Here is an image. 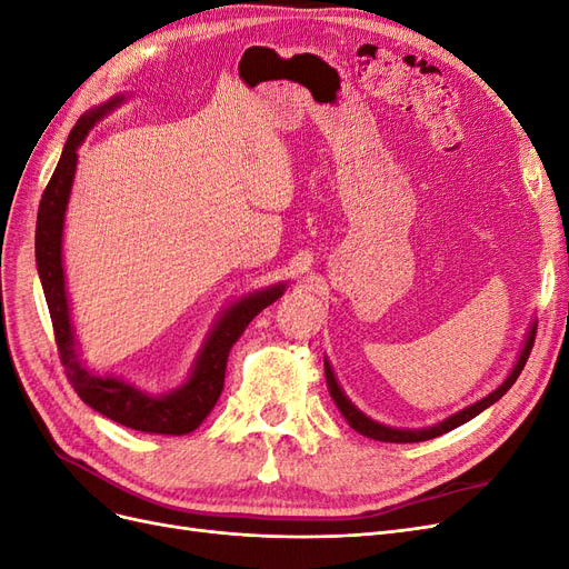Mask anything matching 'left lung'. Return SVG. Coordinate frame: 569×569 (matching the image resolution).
<instances>
[{
  "label": "left lung",
  "mask_w": 569,
  "mask_h": 569,
  "mask_svg": "<svg viewBox=\"0 0 569 569\" xmlns=\"http://www.w3.org/2000/svg\"><path fill=\"white\" fill-rule=\"evenodd\" d=\"M533 337H537V322H531L529 332H527V337H525V343H522V351H520L518 360H515V366H512L510 375L503 380V385H498V387H496L489 396H485V399H481V401H477V403H472V406H468V408H462V410L453 412V416H449V418L437 422V425H432V427H422V429L387 427V425H382V422H375L372 418H368L366 412L358 410V408L349 401V396L343 393V389H341L339 382H337V377H335V370H332V366H330V360H327V358H325V380H327V389H330V396L335 399L339 412H341L343 418H347V422L356 429L358 435H363V437L375 439V441H389V443H416V441H427V439H435V437H441V435H446V432H451V429H456V427L465 425L468 420H472L475 416H479L481 410H487L489 406H493L498 399H501V396H503V393L515 385V380H518V377H520V372H522V368H525V363H527V358H529V351H531V347H533Z\"/></svg>",
  "instance_id": "obj_1"
}]
</instances>
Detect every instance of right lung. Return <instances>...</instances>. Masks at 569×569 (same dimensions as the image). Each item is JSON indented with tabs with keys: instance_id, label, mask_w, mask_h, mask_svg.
Wrapping results in <instances>:
<instances>
[{
	"instance_id": "right-lung-1",
	"label": "right lung",
	"mask_w": 569,
	"mask_h": 569,
	"mask_svg": "<svg viewBox=\"0 0 569 569\" xmlns=\"http://www.w3.org/2000/svg\"><path fill=\"white\" fill-rule=\"evenodd\" d=\"M123 101L126 97L118 94L104 101V104L84 111L71 134H68L59 166L44 189L38 209L36 261L44 289V299L49 306L51 325H54L61 363L80 399L97 412H101V416H107L118 425L137 429V432L180 437L194 432V429L206 420V416L213 410V406L220 399L222 385H226V366L232 343L242 337L247 325L261 313L266 306L278 301L284 295L287 282L249 291V295L226 308L213 322L209 337L201 343L199 356L194 358L192 370H189L187 380L178 389H170L166 393H149L137 385L123 380V377L94 375L82 363L76 330L71 322V303H68L66 291L63 222L76 178L78 147L84 142V137H88L94 123H99L101 118L123 104Z\"/></svg>"
}]
</instances>
